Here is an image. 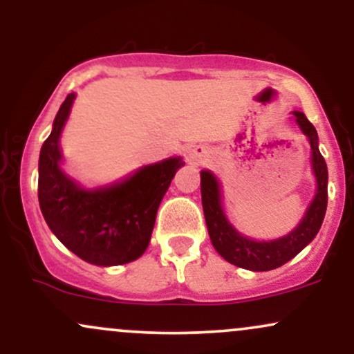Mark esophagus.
<instances>
[{"mask_svg":"<svg viewBox=\"0 0 354 354\" xmlns=\"http://www.w3.org/2000/svg\"><path fill=\"white\" fill-rule=\"evenodd\" d=\"M205 154H206L205 148H203V146H196V148H193L188 153V158L193 165H201L203 160H205Z\"/></svg>","mask_w":354,"mask_h":354,"instance_id":"esophagus-1","label":"esophagus"}]
</instances>
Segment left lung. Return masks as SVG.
Wrapping results in <instances>:
<instances>
[{
  "label": "left lung",
  "instance_id": "obj_1",
  "mask_svg": "<svg viewBox=\"0 0 354 354\" xmlns=\"http://www.w3.org/2000/svg\"><path fill=\"white\" fill-rule=\"evenodd\" d=\"M291 116L310 143V163L316 189L301 221L288 234L276 239H254L239 233L225 213L223 188L216 174L209 169L201 171V201L209 239L219 256L238 268L250 271H270L283 266L310 245L323 225L328 205V168L318 148V133L304 113L291 111Z\"/></svg>",
  "mask_w": 354,
  "mask_h": 354
}]
</instances>
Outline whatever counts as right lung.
<instances>
[{"mask_svg": "<svg viewBox=\"0 0 354 354\" xmlns=\"http://www.w3.org/2000/svg\"><path fill=\"white\" fill-rule=\"evenodd\" d=\"M76 93H70L39 151L38 200L51 233L71 253L96 266L131 263L149 245L160 203L181 156L145 165L121 180L86 188L64 171L59 140Z\"/></svg>", "mask_w": 354, "mask_h": 354, "instance_id": "right-lung-1", "label": "right lung"}]
</instances>
